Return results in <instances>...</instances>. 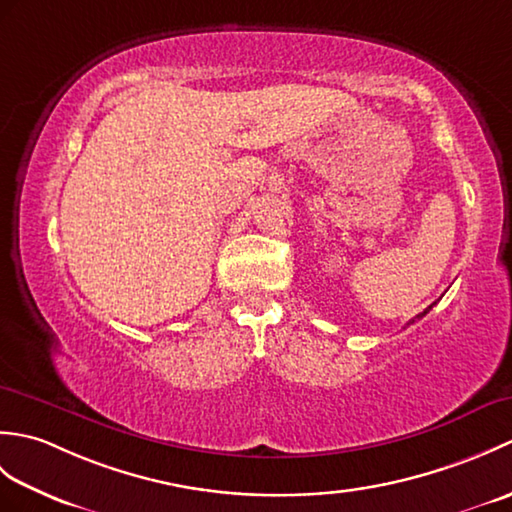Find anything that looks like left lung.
I'll list each match as a JSON object with an SVG mask.
<instances>
[{
    "label": "left lung",
    "instance_id": "8db88e82",
    "mask_svg": "<svg viewBox=\"0 0 512 512\" xmlns=\"http://www.w3.org/2000/svg\"><path fill=\"white\" fill-rule=\"evenodd\" d=\"M433 306H436V303H433ZM433 306H429V308H427V310H424V312H420V314H418V317H416V319H422V317H424V314H427V312H429V310H431V308H433ZM409 323H413V319H411V321H409Z\"/></svg>",
    "mask_w": 512,
    "mask_h": 512
}]
</instances>
